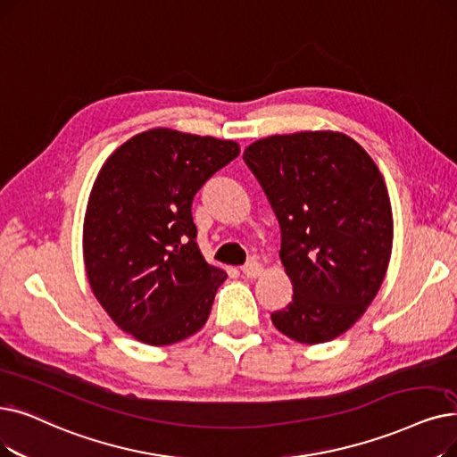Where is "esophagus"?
Segmentation results:
<instances>
[{
    "instance_id": "1",
    "label": "esophagus",
    "mask_w": 457,
    "mask_h": 457,
    "mask_svg": "<svg viewBox=\"0 0 457 457\" xmlns=\"http://www.w3.org/2000/svg\"><path fill=\"white\" fill-rule=\"evenodd\" d=\"M241 270H243V274H245L246 278H257L260 274H263L265 267H263L260 262H248L246 265L241 267Z\"/></svg>"
}]
</instances>
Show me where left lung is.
Masks as SVG:
<instances>
[{
    "label": "left lung",
    "mask_w": 457,
    "mask_h": 457,
    "mask_svg": "<svg viewBox=\"0 0 457 457\" xmlns=\"http://www.w3.org/2000/svg\"><path fill=\"white\" fill-rule=\"evenodd\" d=\"M245 162L282 229L280 260L293 301L270 320L299 344H325L361 320L390 263L394 220L383 175L344 132L274 134Z\"/></svg>",
    "instance_id": "1"
}]
</instances>
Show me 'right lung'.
<instances>
[{
  "label": "right lung",
  "mask_w": 457,
  "mask_h": 457,
  "mask_svg": "<svg viewBox=\"0 0 457 457\" xmlns=\"http://www.w3.org/2000/svg\"><path fill=\"white\" fill-rule=\"evenodd\" d=\"M239 151L233 140L149 129L98 171L84 216L87 282L112 321L137 342L171 345L207 323L228 274L195 243L192 200Z\"/></svg>",
  "instance_id": "1"
}]
</instances>
